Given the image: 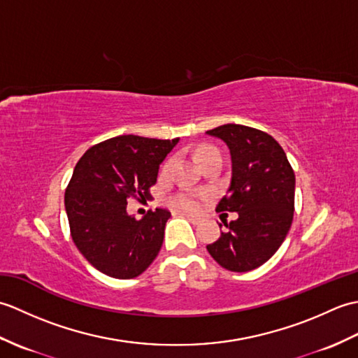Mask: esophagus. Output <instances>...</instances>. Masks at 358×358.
Instances as JSON below:
<instances>
[{
  "mask_svg": "<svg viewBox=\"0 0 358 358\" xmlns=\"http://www.w3.org/2000/svg\"><path fill=\"white\" fill-rule=\"evenodd\" d=\"M183 215L189 220V222L194 223V224H199V223L201 222V218H200V217H196V215H194V214H183Z\"/></svg>",
  "mask_w": 358,
  "mask_h": 358,
  "instance_id": "obj_1",
  "label": "esophagus"
}]
</instances>
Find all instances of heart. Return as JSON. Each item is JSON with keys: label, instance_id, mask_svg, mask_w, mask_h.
Returning <instances> with one entry per match:
<instances>
[{"label": "heart", "instance_id": "obj_1", "mask_svg": "<svg viewBox=\"0 0 358 358\" xmlns=\"http://www.w3.org/2000/svg\"><path fill=\"white\" fill-rule=\"evenodd\" d=\"M215 154H218V152H217L215 149L204 148V149H200V150H199V159H200V162H203L204 158H208V157H210V155H215ZM172 164H173V162H172V159H169V162H167V163L164 164V167H163V172H167V171H169L171 167H172ZM180 206L183 208V209L194 210V209H199L200 203H199V200L195 199V196H183V199L180 200Z\"/></svg>", "mask_w": 358, "mask_h": 358}]
</instances>
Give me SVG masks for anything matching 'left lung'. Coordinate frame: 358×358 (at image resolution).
<instances>
[{
	"label": "left lung",
	"instance_id": "left-lung-1",
	"mask_svg": "<svg viewBox=\"0 0 358 358\" xmlns=\"http://www.w3.org/2000/svg\"><path fill=\"white\" fill-rule=\"evenodd\" d=\"M206 134L229 148L232 162L231 185L217 210L238 214L223 222L227 231L206 249L227 271H252L277 252L292 224L294 171L283 148L258 129L223 124Z\"/></svg>",
	"mask_w": 358,
	"mask_h": 358
}]
</instances>
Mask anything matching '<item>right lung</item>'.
Returning <instances> with one entry per match:
<instances>
[{
	"mask_svg": "<svg viewBox=\"0 0 358 358\" xmlns=\"http://www.w3.org/2000/svg\"><path fill=\"white\" fill-rule=\"evenodd\" d=\"M178 141L120 135L95 144L75 166L64 194L72 240L106 275L138 277L162 249L171 212L155 209L135 220L126 206L131 199H149L159 164Z\"/></svg>",
	"mask_w": 358,
	"mask_h": 358,
	"instance_id": "obj_1",
	"label": "right lung"
}]
</instances>
